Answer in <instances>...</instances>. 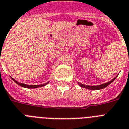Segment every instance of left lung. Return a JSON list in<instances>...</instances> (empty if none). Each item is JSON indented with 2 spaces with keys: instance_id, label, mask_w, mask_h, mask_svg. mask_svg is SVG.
Here are the masks:
<instances>
[{
  "instance_id": "8db88e82",
  "label": "left lung",
  "mask_w": 129,
  "mask_h": 129,
  "mask_svg": "<svg viewBox=\"0 0 129 129\" xmlns=\"http://www.w3.org/2000/svg\"><path fill=\"white\" fill-rule=\"evenodd\" d=\"M115 77L114 79H113L112 80H111L110 81L107 83H103V84L101 85H84L82 84V83H80L78 82V85H79V86L81 87H83V88H86L87 89H90V90H99L101 89H103L105 87H106L107 86H108L109 85H110L111 83L113 81L116 79Z\"/></svg>"
}]
</instances>
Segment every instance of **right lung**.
I'll return each instance as SVG.
<instances>
[{
	"mask_svg": "<svg viewBox=\"0 0 129 129\" xmlns=\"http://www.w3.org/2000/svg\"><path fill=\"white\" fill-rule=\"evenodd\" d=\"M12 79L14 81L15 83H16L18 85H19L21 87H25V88H28V89H34V88H38V87H43V86H45V85H46L49 82H47L46 83H44V84H42V85H26V84H24V83H20V82H18L16 81L14 79H13L12 77H11Z\"/></svg>",
	"mask_w": 129,
	"mask_h": 129,
	"instance_id": "obj_1",
	"label": "right lung"
}]
</instances>
